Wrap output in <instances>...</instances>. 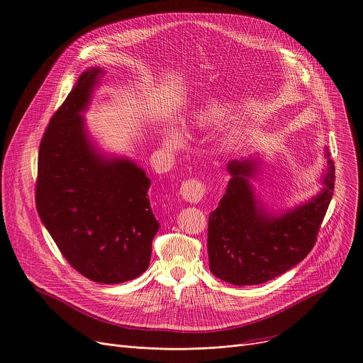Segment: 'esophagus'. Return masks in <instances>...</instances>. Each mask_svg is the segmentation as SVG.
Returning a JSON list of instances; mask_svg holds the SVG:
<instances>
[{
	"label": "esophagus",
	"instance_id": "1",
	"mask_svg": "<svg viewBox=\"0 0 363 363\" xmlns=\"http://www.w3.org/2000/svg\"><path fill=\"white\" fill-rule=\"evenodd\" d=\"M179 194L182 196L184 201L186 202H192L196 203L202 199V196L205 195V184L199 179H186L179 189Z\"/></svg>",
	"mask_w": 363,
	"mask_h": 363
}]
</instances>
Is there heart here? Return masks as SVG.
Here are the masks:
<instances>
[{
  "label": "heart",
  "instance_id": "obj_1",
  "mask_svg": "<svg viewBox=\"0 0 363 363\" xmlns=\"http://www.w3.org/2000/svg\"><path fill=\"white\" fill-rule=\"evenodd\" d=\"M222 116H223V113H222L220 111H213V112L208 113V115L205 116V119H208V121H216V119H220ZM168 143H169L171 145H178V144H181V134H179L178 131H172V133L168 135Z\"/></svg>",
  "mask_w": 363,
  "mask_h": 363
}]
</instances>
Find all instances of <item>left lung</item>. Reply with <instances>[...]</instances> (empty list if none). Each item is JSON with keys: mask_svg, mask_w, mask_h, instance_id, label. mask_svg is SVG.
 Here are the masks:
<instances>
[{"mask_svg": "<svg viewBox=\"0 0 363 363\" xmlns=\"http://www.w3.org/2000/svg\"><path fill=\"white\" fill-rule=\"evenodd\" d=\"M328 157L322 192L305 205L279 216L265 212L254 196L250 177L254 161H232V175L219 206L209 213V269L232 285H258L271 281L312 251L335 188V165Z\"/></svg>", "mask_w": 363, "mask_h": 363, "instance_id": "left-lung-1", "label": "left lung"}]
</instances>
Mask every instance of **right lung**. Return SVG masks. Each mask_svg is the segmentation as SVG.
Wrapping results in <instances>:
<instances>
[{"label":"right lung","mask_w":363,"mask_h":363,"mask_svg":"<svg viewBox=\"0 0 363 363\" xmlns=\"http://www.w3.org/2000/svg\"><path fill=\"white\" fill-rule=\"evenodd\" d=\"M102 69L85 71L54 112L38 151L35 203L62 257L82 277L121 284L147 271L160 229L151 181L128 160H104L85 138L81 111Z\"/></svg>","instance_id":"1"}]
</instances>
